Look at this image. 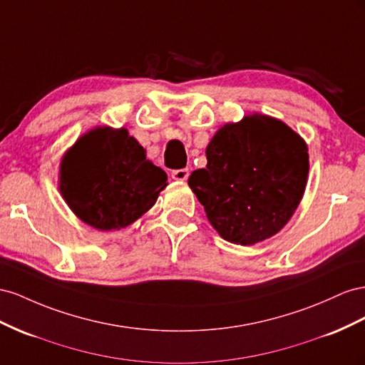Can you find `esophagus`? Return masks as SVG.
<instances>
[{
    "mask_svg": "<svg viewBox=\"0 0 365 365\" xmlns=\"http://www.w3.org/2000/svg\"><path fill=\"white\" fill-rule=\"evenodd\" d=\"M188 177H190V171L186 170V168L173 171V179H174V180H177V182H185V180H188Z\"/></svg>",
    "mask_w": 365,
    "mask_h": 365,
    "instance_id": "obj_1",
    "label": "esophagus"
}]
</instances>
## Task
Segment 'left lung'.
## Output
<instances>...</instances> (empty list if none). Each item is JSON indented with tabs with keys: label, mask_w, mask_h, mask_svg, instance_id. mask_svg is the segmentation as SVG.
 Masks as SVG:
<instances>
[{
	"label": "left lung",
	"mask_w": 365,
	"mask_h": 365,
	"mask_svg": "<svg viewBox=\"0 0 365 365\" xmlns=\"http://www.w3.org/2000/svg\"><path fill=\"white\" fill-rule=\"evenodd\" d=\"M309 148L283 120L252 113L225 123L188 185L226 242L252 246L292 218L309 177Z\"/></svg>",
	"instance_id": "1"
}]
</instances>
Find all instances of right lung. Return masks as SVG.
<instances>
[{
	"label": "right lung",
	"mask_w": 365,
	"mask_h": 365,
	"mask_svg": "<svg viewBox=\"0 0 365 365\" xmlns=\"http://www.w3.org/2000/svg\"><path fill=\"white\" fill-rule=\"evenodd\" d=\"M166 174L127 128L95 127L64 153L58 188L81 222L119 231L150 211L166 188Z\"/></svg>",
	"instance_id": "right-lung-1"
}]
</instances>
